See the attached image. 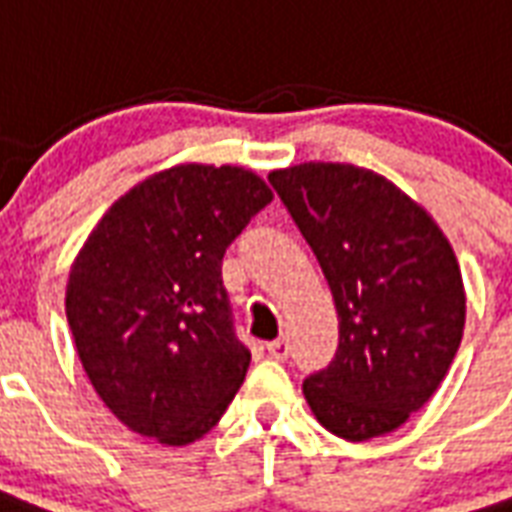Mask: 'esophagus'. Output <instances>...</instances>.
Wrapping results in <instances>:
<instances>
[{
    "instance_id": "esophagus-1",
    "label": "esophagus",
    "mask_w": 512,
    "mask_h": 512,
    "mask_svg": "<svg viewBox=\"0 0 512 512\" xmlns=\"http://www.w3.org/2000/svg\"><path fill=\"white\" fill-rule=\"evenodd\" d=\"M267 352H270L272 360H289V343L286 341H272L267 343Z\"/></svg>"
}]
</instances>
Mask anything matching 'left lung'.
I'll use <instances>...</instances> for the list:
<instances>
[{"instance_id":"obj_1","label":"left lung","mask_w":512,"mask_h":512,"mask_svg":"<svg viewBox=\"0 0 512 512\" xmlns=\"http://www.w3.org/2000/svg\"><path fill=\"white\" fill-rule=\"evenodd\" d=\"M333 292L338 352L302 382L313 417L346 442L384 436L428 404L453 365L466 292L423 204L352 163L270 171Z\"/></svg>"}]
</instances>
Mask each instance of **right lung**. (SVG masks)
Instances as JSON below:
<instances>
[{"mask_svg": "<svg viewBox=\"0 0 512 512\" xmlns=\"http://www.w3.org/2000/svg\"><path fill=\"white\" fill-rule=\"evenodd\" d=\"M272 201L242 166L177 163L122 193L70 264L78 360L119 423L160 445L196 442L245 382L220 261Z\"/></svg>", "mask_w": 512, "mask_h": 512, "instance_id": "right-lung-1", "label": "right lung"}]
</instances>
